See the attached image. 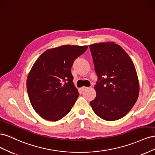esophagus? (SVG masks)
I'll return each instance as SVG.
<instances>
[{"mask_svg": "<svg viewBox=\"0 0 155 155\" xmlns=\"http://www.w3.org/2000/svg\"><path fill=\"white\" fill-rule=\"evenodd\" d=\"M88 87H82V88H81V91H82V92H84V91H85V90H87V89H88Z\"/></svg>", "mask_w": 155, "mask_h": 155, "instance_id": "1", "label": "esophagus"}]
</instances>
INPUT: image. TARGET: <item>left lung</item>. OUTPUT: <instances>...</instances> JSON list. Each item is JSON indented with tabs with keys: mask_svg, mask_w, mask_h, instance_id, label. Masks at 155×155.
<instances>
[{
	"mask_svg": "<svg viewBox=\"0 0 155 155\" xmlns=\"http://www.w3.org/2000/svg\"><path fill=\"white\" fill-rule=\"evenodd\" d=\"M97 81L96 97L90 102L96 114L107 121L123 118L137 101L139 83L134 65L118 45L89 46Z\"/></svg>",
	"mask_w": 155,
	"mask_h": 155,
	"instance_id": "1",
	"label": "left lung"
}]
</instances>
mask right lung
<instances>
[{
  "label": "right lung",
  "mask_w": 155,
  "mask_h": 155,
  "mask_svg": "<svg viewBox=\"0 0 155 155\" xmlns=\"http://www.w3.org/2000/svg\"><path fill=\"white\" fill-rule=\"evenodd\" d=\"M87 48L63 45L49 49L33 65L26 81L27 92L33 108L43 118L58 121L71 110L79 94L70 69Z\"/></svg>",
  "instance_id": "obj_1"
}]
</instances>
